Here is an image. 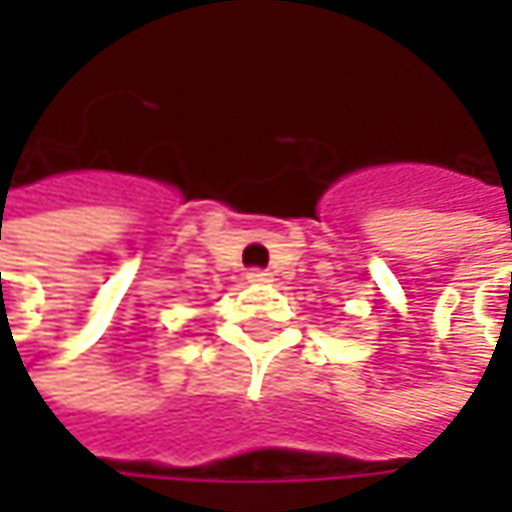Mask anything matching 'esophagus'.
<instances>
[{
  "mask_svg": "<svg viewBox=\"0 0 512 512\" xmlns=\"http://www.w3.org/2000/svg\"><path fill=\"white\" fill-rule=\"evenodd\" d=\"M247 282L250 285H267V282H273V273H267V270H250L247 273Z\"/></svg>",
  "mask_w": 512,
  "mask_h": 512,
  "instance_id": "34e87169",
  "label": "esophagus"
}]
</instances>
